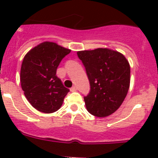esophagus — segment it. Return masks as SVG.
I'll return each instance as SVG.
<instances>
[{
    "label": "esophagus",
    "mask_w": 158,
    "mask_h": 158,
    "mask_svg": "<svg viewBox=\"0 0 158 158\" xmlns=\"http://www.w3.org/2000/svg\"><path fill=\"white\" fill-rule=\"evenodd\" d=\"M76 90H77V88L75 86H73L71 89H70V91H71V92H75Z\"/></svg>",
    "instance_id": "34e87169"
}]
</instances>
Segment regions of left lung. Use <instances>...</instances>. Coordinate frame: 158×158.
Returning a JSON list of instances; mask_svg holds the SVG:
<instances>
[{
    "mask_svg": "<svg viewBox=\"0 0 158 158\" xmlns=\"http://www.w3.org/2000/svg\"><path fill=\"white\" fill-rule=\"evenodd\" d=\"M86 69L90 92L84 97L88 111L106 117L120 107L130 84V66L125 56L109 48L77 52Z\"/></svg>",
    "mask_w": 158,
    "mask_h": 158,
    "instance_id": "left-lung-1",
    "label": "left lung"
}]
</instances>
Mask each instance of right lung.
<instances>
[{
	"instance_id": "right-lung-1",
	"label": "right lung",
	"mask_w": 158,
	"mask_h": 158,
	"mask_svg": "<svg viewBox=\"0 0 158 158\" xmlns=\"http://www.w3.org/2000/svg\"><path fill=\"white\" fill-rule=\"evenodd\" d=\"M70 51L52 42H43L23 57L20 69L21 88L36 110L52 113L62 106L69 89L56 76V69Z\"/></svg>"
}]
</instances>
